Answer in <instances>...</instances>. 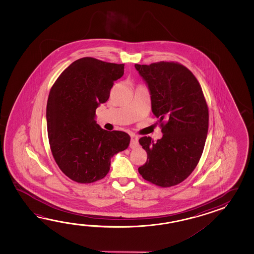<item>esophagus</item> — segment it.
<instances>
[{
  "label": "esophagus",
  "instance_id": "1",
  "mask_svg": "<svg viewBox=\"0 0 254 254\" xmlns=\"http://www.w3.org/2000/svg\"><path fill=\"white\" fill-rule=\"evenodd\" d=\"M138 146V138L134 136V135H132L131 136V139H130V143H129V147L131 148V149H134L135 147H137Z\"/></svg>",
  "mask_w": 254,
  "mask_h": 254
}]
</instances>
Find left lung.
<instances>
[{
    "label": "left lung",
    "mask_w": 254,
    "mask_h": 254,
    "mask_svg": "<svg viewBox=\"0 0 254 254\" xmlns=\"http://www.w3.org/2000/svg\"><path fill=\"white\" fill-rule=\"evenodd\" d=\"M151 93V111L161 124L162 139L139 142L147 161L138 169L142 178L160 187L184 182L193 172L205 145L209 111L200 83L181 64H135Z\"/></svg>",
    "instance_id": "obj_1"
}]
</instances>
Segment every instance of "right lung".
Masks as SVG:
<instances>
[{
	"instance_id": "obj_1",
	"label": "right lung",
	"mask_w": 254,
	"mask_h": 254,
	"mask_svg": "<svg viewBox=\"0 0 254 254\" xmlns=\"http://www.w3.org/2000/svg\"><path fill=\"white\" fill-rule=\"evenodd\" d=\"M125 72V64L92 57L77 60L54 82L46 118L51 151L61 171L79 184L104 178L111 158L129 144L128 133L108 131L96 124L95 111Z\"/></svg>"
}]
</instances>
